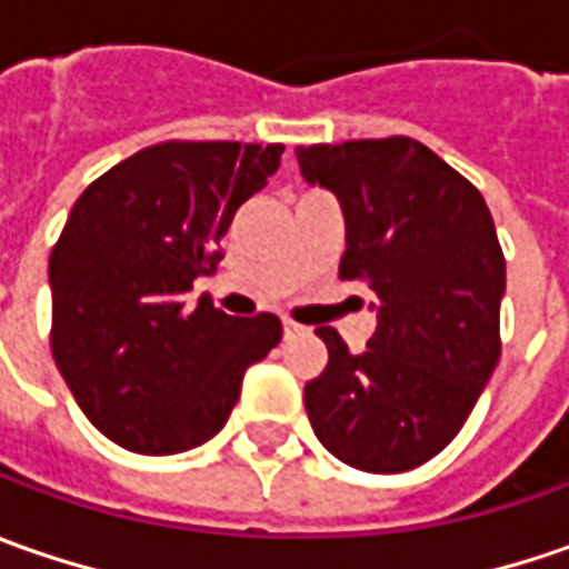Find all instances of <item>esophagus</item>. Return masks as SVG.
Listing matches in <instances>:
<instances>
[{
    "instance_id": "esophagus-1",
    "label": "esophagus",
    "mask_w": 569,
    "mask_h": 569,
    "mask_svg": "<svg viewBox=\"0 0 569 569\" xmlns=\"http://www.w3.org/2000/svg\"><path fill=\"white\" fill-rule=\"evenodd\" d=\"M283 337L286 340H296V337H305L302 323H296L292 318H283Z\"/></svg>"
}]
</instances>
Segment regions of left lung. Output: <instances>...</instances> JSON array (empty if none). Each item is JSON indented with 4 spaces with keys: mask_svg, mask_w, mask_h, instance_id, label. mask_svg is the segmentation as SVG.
Listing matches in <instances>:
<instances>
[{
    "mask_svg": "<svg viewBox=\"0 0 569 569\" xmlns=\"http://www.w3.org/2000/svg\"><path fill=\"white\" fill-rule=\"evenodd\" d=\"M308 182L346 213L340 280L378 296V330L352 356L333 327L315 333L330 362L305 383L318 441L346 466L390 476L460 435L500 359L507 283L481 191L416 138L296 150Z\"/></svg>",
    "mask_w": 569,
    "mask_h": 569,
    "instance_id": "1",
    "label": "left lung"
}]
</instances>
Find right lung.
I'll return each mask as SVG.
<instances>
[{"label":"right lung","mask_w":569,"mask_h":569,"mask_svg":"<svg viewBox=\"0 0 569 569\" xmlns=\"http://www.w3.org/2000/svg\"><path fill=\"white\" fill-rule=\"evenodd\" d=\"M283 144L163 141L93 179L50 254L52 359L109 441L167 457L210 441L248 365L283 337L277 315L188 302L220 261L236 210Z\"/></svg>","instance_id":"obj_1"}]
</instances>
